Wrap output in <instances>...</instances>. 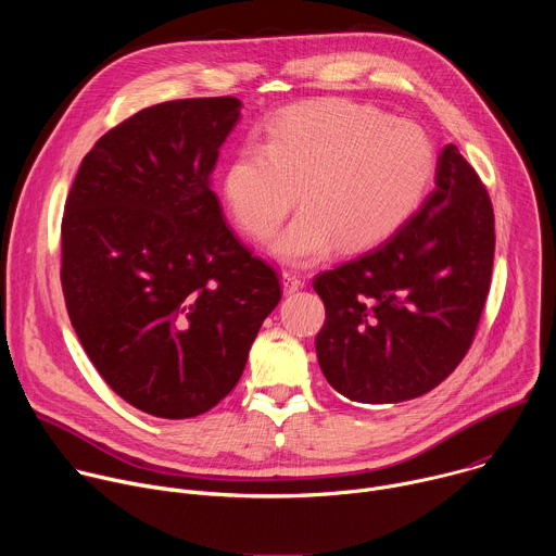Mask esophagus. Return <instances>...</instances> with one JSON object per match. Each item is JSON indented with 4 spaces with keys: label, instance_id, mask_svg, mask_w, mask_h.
I'll return each mask as SVG.
<instances>
[{
    "label": "esophagus",
    "instance_id": "34e87169",
    "mask_svg": "<svg viewBox=\"0 0 556 556\" xmlns=\"http://www.w3.org/2000/svg\"><path fill=\"white\" fill-rule=\"evenodd\" d=\"M281 281H283V290H286L288 294L296 292V290L303 286L301 277H299L296 273H292V270H283V275H281Z\"/></svg>",
    "mask_w": 556,
    "mask_h": 556
}]
</instances>
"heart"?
Here are the masks:
<instances>
[{
    "instance_id": "1",
    "label": "heart",
    "mask_w": 556,
    "mask_h": 556,
    "mask_svg": "<svg viewBox=\"0 0 556 556\" xmlns=\"http://www.w3.org/2000/svg\"><path fill=\"white\" fill-rule=\"evenodd\" d=\"M435 169L429 136L412 121L345 101L324 99L275 116L262 142L235 149L222 174L224 202L247 235L266 240L296 202L273 253L312 264L374 247L420 204Z\"/></svg>"
}]
</instances>
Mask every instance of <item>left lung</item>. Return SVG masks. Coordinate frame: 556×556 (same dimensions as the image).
<instances>
[{
	"label": "left lung",
	"mask_w": 556,
	"mask_h": 556,
	"mask_svg": "<svg viewBox=\"0 0 556 556\" xmlns=\"http://www.w3.org/2000/svg\"><path fill=\"white\" fill-rule=\"evenodd\" d=\"M495 215L455 144L435 189L374 249L314 277L326 303L316 356L328 382L365 405L414 401L466 356L491 288Z\"/></svg>",
	"instance_id": "8db88e82"
}]
</instances>
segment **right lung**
Here are the masks:
<instances>
[{"mask_svg": "<svg viewBox=\"0 0 556 556\" xmlns=\"http://www.w3.org/2000/svg\"><path fill=\"white\" fill-rule=\"evenodd\" d=\"M235 97L151 105L84 157L61 222V286L72 328L103 380L167 420L213 409L240 380L281 299L211 189Z\"/></svg>", "mask_w": 556, "mask_h": 556, "instance_id": "add662e5", "label": "right lung"}]
</instances>
